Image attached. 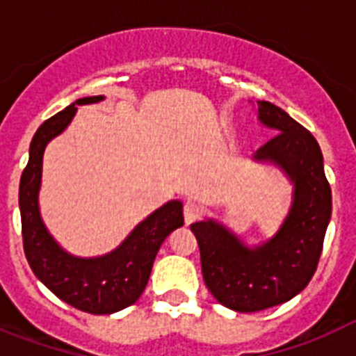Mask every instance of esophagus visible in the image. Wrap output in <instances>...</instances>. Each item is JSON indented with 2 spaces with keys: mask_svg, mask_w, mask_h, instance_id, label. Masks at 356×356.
Returning <instances> with one entry per match:
<instances>
[{
  "mask_svg": "<svg viewBox=\"0 0 356 356\" xmlns=\"http://www.w3.org/2000/svg\"><path fill=\"white\" fill-rule=\"evenodd\" d=\"M184 216L185 222H187V225H193V222H196L197 219L203 216V207H201L200 203H196V201H185Z\"/></svg>",
  "mask_w": 356,
  "mask_h": 356,
  "instance_id": "34e87169",
  "label": "esophagus"
}]
</instances>
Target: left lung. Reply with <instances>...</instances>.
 Here are the masks:
<instances>
[{
    "label": "left lung",
    "mask_w": 356,
    "mask_h": 356,
    "mask_svg": "<svg viewBox=\"0 0 356 356\" xmlns=\"http://www.w3.org/2000/svg\"><path fill=\"white\" fill-rule=\"evenodd\" d=\"M259 118L278 134L254 159L278 163L296 187L284 226L262 248L248 250L216 222L191 225L207 287L235 312H259L300 294L316 273L332 216V191L314 135L269 102H259Z\"/></svg>",
    "instance_id": "8db88e82"
}]
</instances>
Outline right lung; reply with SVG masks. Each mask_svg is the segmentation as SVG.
Wrapping results in <instances>:
<instances>
[{"mask_svg": "<svg viewBox=\"0 0 356 356\" xmlns=\"http://www.w3.org/2000/svg\"><path fill=\"white\" fill-rule=\"evenodd\" d=\"M103 96L81 97L76 105L102 102ZM76 112L74 103L44 121L30 144V160L19 184L21 234L31 271L56 298L81 312L106 316L139 300L149 280L162 242L184 225V205L169 201L151 213L112 253L99 259H74L48 234L39 213L44 147L60 134Z\"/></svg>", "mask_w": 356, "mask_h": 356, "instance_id": "1", "label": "right lung"}]
</instances>
